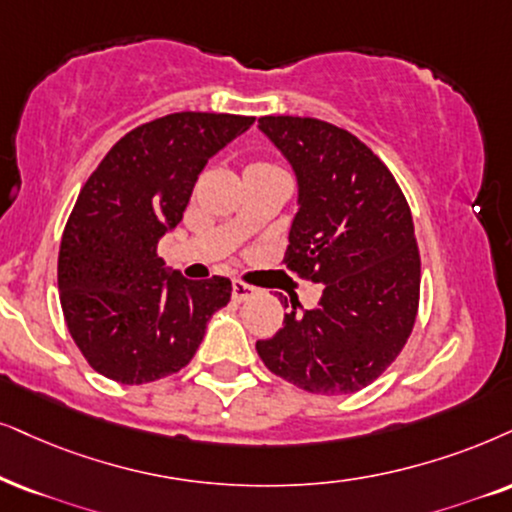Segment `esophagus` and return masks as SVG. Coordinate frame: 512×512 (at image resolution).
<instances>
[{
	"label": "esophagus",
	"mask_w": 512,
	"mask_h": 512,
	"mask_svg": "<svg viewBox=\"0 0 512 512\" xmlns=\"http://www.w3.org/2000/svg\"><path fill=\"white\" fill-rule=\"evenodd\" d=\"M231 286H234V293H231V295H234L236 302H245L248 297L257 295V288L250 286V283L241 281V278H234V283H231Z\"/></svg>",
	"instance_id": "1"
}]
</instances>
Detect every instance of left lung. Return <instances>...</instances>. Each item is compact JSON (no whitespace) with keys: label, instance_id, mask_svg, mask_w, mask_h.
I'll list each match as a JSON object with an SVG mask.
<instances>
[{"label":"left lung","instance_id":"obj_1","mask_svg":"<svg viewBox=\"0 0 512 512\" xmlns=\"http://www.w3.org/2000/svg\"><path fill=\"white\" fill-rule=\"evenodd\" d=\"M260 129L300 184L283 264L323 283L257 354L278 378L312 394H352L399 357L420 300V255L404 193L383 160L347 129L316 118L264 115ZM288 307V302H286Z\"/></svg>","mask_w":512,"mask_h":512}]
</instances>
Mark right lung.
<instances>
[{
  "mask_svg": "<svg viewBox=\"0 0 512 512\" xmlns=\"http://www.w3.org/2000/svg\"><path fill=\"white\" fill-rule=\"evenodd\" d=\"M255 118L172 113L127 132L84 181L63 229V319L96 373L144 385L184 368L231 281L167 274L158 241L184 217L198 174Z\"/></svg>",
  "mask_w": 512,
  "mask_h": 512,
  "instance_id": "right-lung-1",
  "label": "right lung"
}]
</instances>
